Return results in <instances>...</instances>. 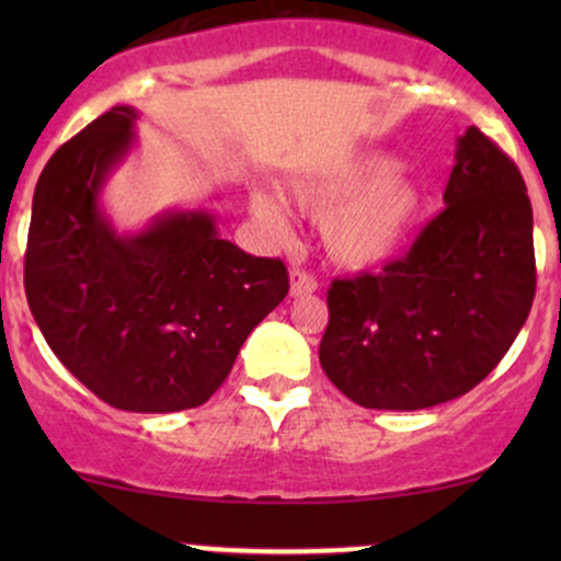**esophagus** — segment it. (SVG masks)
Masks as SVG:
<instances>
[{"mask_svg":"<svg viewBox=\"0 0 561 561\" xmlns=\"http://www.w3.org/2000/svg\"><path fill=\"white\" fill-rule=\"evenodd\" d=\"M319 289V282L313 279L311 274L300 272V268H295V272H289V295L293 298H302V295H311Z\"/></svg>","mask_w":561,"mask_h":561,"instance_id":"esophagus-1","label":"esophagus"}]
</instances>
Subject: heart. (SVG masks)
<instances>
[{
    "label": "heart",
    "mask_w": 561,
    "mask_h": 561,
    "mask_svg": "<svg viewBox=\"0 0 561 561\" xmlns=\"http://www.w3.org/2000/svg\"><path fill=\"white\" fill-rule=\"evenodd\" d=\"M289 199L302 214L321 218L324 253L340 268L366 272L403 253L427 210V192L401 160L364 152L289 184ZM253 214L274 234H285V210L272 190L253 192Z\"/></svg>",
    "instance_id": "b5f03b06"
}]
</instances>
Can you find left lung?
Wrapping results in <instances>:
<instances>
[{
	"label": "left lung",
	"instance_id": "1",
	"mask_svg": "<svg viewBox=\"0 0 561 561\" xmlns=\"http://www.w3.org/2000/svg\"><path fill=\"white\" fill-rule=\"evenodd\" d=\"M446 210L382 274L334 279L319 362L364 409L454 401L506 356L536 298L533 208L517 165L480 128L456 139Z\"/></svg>",
	"mask_w": 561,
	"mask_h": 561
}]
</instances>
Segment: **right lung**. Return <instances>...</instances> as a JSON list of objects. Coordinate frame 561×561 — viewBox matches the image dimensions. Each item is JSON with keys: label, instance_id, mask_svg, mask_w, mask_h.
<instances>
[{"label": "right lung", "instance_id": "obj_1", "mask_svg": "<svg viewBox=\"0 0 561 561\" xmlns=\"http://www.w3.org/2000/svg\"><path fill=\"white\" fill-rule=\"evenodd\" d=\"M115 105L44 165L31 205L25 298L62 366L124 411L171 414L221 388L248 334L285 300L279 259L224 240L208 208L118 231L102 190L137 145Z\"/></svg>", "mask_w": 561, "mask_h": 561}]
</instances>
